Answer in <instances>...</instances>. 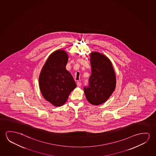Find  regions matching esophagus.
<instances>
[{"label": "esophagus", "mask_w": 156, "mask_h": 156, "mask_svg": "<svg viewBox=\"0 0 156 156\" xmlns=\"http://www.w3.org/2000/svg\"><path fill=\"white\" fill-rule=\"evenodd\" d=\"M81 85H82V83L80 82H77V86L78 87H81Z\"/></svg>", "instance_id": "esophagus-1"}]
</instances>
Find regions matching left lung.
Masks as SVG:
<instances>
[{"mask_svg": "<svg viewBox=\"0 0 156 156\" xmlns=\"http://www.w3.org/2000/svg\"><path fill=\"white\" fill-rule=\"evenodd\" d=\"M90 62L91 75L84 93L88 101L98 105L105 102L115 91V74L110 60L100 53H91Z\"/></svg>", "mask_w": 156, "mask_h": 156, "instance_id": "8db88e82", "label": "left lung"}]
</instances>
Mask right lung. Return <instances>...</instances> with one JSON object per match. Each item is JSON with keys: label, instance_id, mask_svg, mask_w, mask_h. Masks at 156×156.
<instances>
[{"label": "right lung", "instance_id": "1", "mask_svg": "<svg viewBox=\"0 0 156 156\" xmlns=\"http://www.w3.org/2000/svg\"><path fill=\"white\" fill-rule=\"evenodd\" d=\"M68 55L65 51H55L48 57L39 77L41 93L55 106L64 104L77 86L72 75L66 69Z\"/></svg>", "mask_w": 156, "mask_h": 156}]
</instances>
